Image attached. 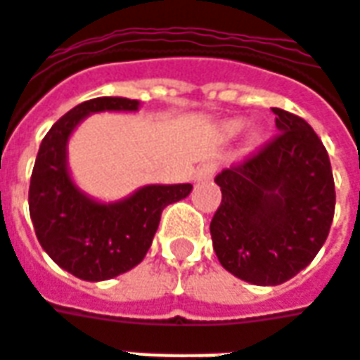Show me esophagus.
<instances>
[{"label": "esophagus", "mask_w": 360, "mask_h": 360, "mask_svg": "<svg viewBox=\"0 0 360 360\" xmlns=\"http://www.w3.org/2000/svg\"><path fill=\"white\" fill-rule=\"evenodd\" d=\"M216 167L218 164L216 162H204L198 169H196V175L195 179L196 181H206V179H212L214 177V173H216Z\"/></svg>", "instance_id": "34e87169"}]
</instances>
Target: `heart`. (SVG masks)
<instances>
[{
  "mask_svg": "<svg viewBox=\"0 0 360 360\" xmlns=\"http://www.w3.org/2000/svg\"><path fill=\"white\" fill-rule=\"evenodd\" d=\"M243 125H245V121H241V119H233V121H229L226 125V131L227 134H235L239 133L243 129ZM258 142V134L257 133H250L249 134V144H257Z\"/></svg>",
  "mask_w": 360,
  "mask_h": 360,
  "instance_id": "heart-1",
  "label": "heart"
}]
</instances>
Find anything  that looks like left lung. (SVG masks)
<instances>
[{
    "mask_svg": "<svg viewBox=\"0 0 360 360\" xmlns=\"http://www.w3.org/2000/svg\"><path fill=\"white\" fill-rule=\"evenodd\" d=\"M279 133L216 175L221 204L210 221L219 264L255 285H279L312 262L335 210L330 158L312 127L271 108Z\"/></svg>",
    "mask_w": 360,
    "mask_h": 360,
    "instance_id": "obj_1",
    "label": "left lung"
}]
</instances>
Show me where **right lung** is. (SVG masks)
Here are the masks:
<instances>
[{
    "label": "right lung",
    "instance_id": "1",
    "mask_svg": "<svg viewBox=\"0 0 360 360\" xmlns=\"http://www.w3.org/2000/svg\"><path fill=\"white\" fill-rule=\"evenodd\" d=\"M139 100L103 96L75 105L44 136L28 188L36 237L50 258L75 278L103 281L146 257L167 204L193 191L183 185H146L117 202H98L77 187L67 167V141L75 127L98 111H136Z\"/></svg>",
    "mask_w": 360,
    "mask_h": 360
}]
</instances>
